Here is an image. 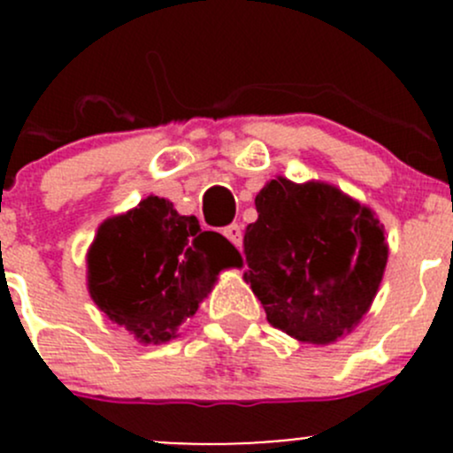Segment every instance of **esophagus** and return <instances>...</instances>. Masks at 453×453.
I'll return each instance as SVG.
<instances>
[{
    "label": "esophagus",
    "instance_id": "esophagus-1",
    "mask_svg": "<svg viewBox=\"0 0 453 453\" xmlns=\"http://www.w3.org/2000/svg\"><path fill=\"white\" fill-rule=\"evenodd\" d=\"M223 236H226L232 245H236V248H241V243H243V230H241L239 223H232V226L223 227Z\"/></svg>",
    "mask_w": 453,
    "mask_h": 453
}]
</instances>
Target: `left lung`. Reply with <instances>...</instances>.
<instances>
[{
  "label": "left lung",
  "mask_w": 453,
  "mask_h": 453,
  "mask_svg": "<svg viewBox=\"0 0 453 453\" xmlns=\"http://www.w3.org/2000/svg\"><path fill=\"white\" fill-rule=\"evenodd\" d=\"M245 227V282L272 326L309 344H331L368 311L388 260L374 214L319 181L278 177L256 195Z\"/></svg>",
  "instance_id": "8db88e82"
}]
</instances>
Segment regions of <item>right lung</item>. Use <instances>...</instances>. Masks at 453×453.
Instances as JSON below:
<instances>
[{"label": "right lung", "instance_id": "obj_1", "mask_svg": "<svg viewBox=\"0 0 453 453\" xmlns=\"http://www.w3.org/2000/svg\"><path fill=\"white\" fill-rule=\"evenodd\" d=\"M239 265L236 248L219 232H203L171 201L146 197L98 227L87 254V282L111 322L142 344H162L195 315L217 273Z\"/></svg>", "mask_w": 453, "mask_h": 453}]
</instances>
